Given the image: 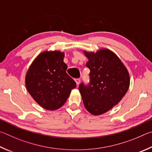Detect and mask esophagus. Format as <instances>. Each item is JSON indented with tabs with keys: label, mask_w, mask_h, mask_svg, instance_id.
I'll use <instances>...</instances> for the list:
<instances>
[{
	"label": "esophagus",
	"mask_w": 152,
	"mask_h": 152,
	"mask_svg": "<svg viewBox=\"0 0 152 152\" xmlns=\"http://www.w3.org/2000/svg\"><path fill=\"white\" fill-rule=\"evenodd\" d=\"M75 82H76L77 85V86H79V83H80V82H81V79H75Z\"/></svg>",
	"instance_id": "34e87169"
}]
</instances>
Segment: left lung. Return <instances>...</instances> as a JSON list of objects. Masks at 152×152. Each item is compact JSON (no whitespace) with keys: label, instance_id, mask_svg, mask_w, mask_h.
Instances as JSON below:
<instances>
[{"label":"left lung","instance_id":"1","mask_svg":"<svg viewBox=\"0 0 152 152\" xmlns=\"http://www.w3.org/2000/svg\"><path fill=\"white\" fill-rule=\"evenodd\" d=\"M83 53L89 59L86 66L90 69V82L88 86L79 85V92L86 110L92 115H102L126 95L129 87V75L119 58L110 50Z\"/></svg>","mask_w":152,"mask_h":152}]
</instances>
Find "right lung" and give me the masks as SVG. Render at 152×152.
<instances>
[{
  "label": "right lung",
  "mask_w": 152,
  "mask_h": 152,
  "mask_svg": "<svg viewBox=\"0 0 152 152\" xmlns=\"http://www.w3.org/2000/svg\"><path fill=\"white\" fill-rule=\"evenodd\" d=\"M63 52L44 51L37 56L26 72L25 85L34 100L47 110L63 106L76 87V83L66 73Z\"/></svg>",
  "instance_id": "1"
}]
</instances>
